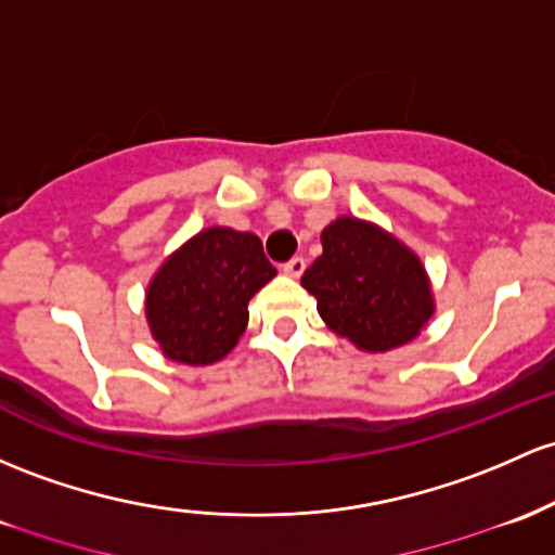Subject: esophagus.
<instances>
[{
	"instance_id": "1",
	"label": "esophagus",
	"mask_w": 555,
	"mask_h": 555,
	"mask_svg": "<svg viewBox=\"0 0 555 555\" xmlns=\"http://www.w3.org/2000/svg\"><path fill=\"white\" fill-rule=\"evenodd\" d=\"M282 271L287 273V276H300V273L306 271V258H300V255H297V258H289L287 263L282 266Z\"/></svg>"
}]
</instances>
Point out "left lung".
Masks as SVG:
<instances>
[{"instance_id":"obj_1","label":"left lung","mask_w":555,"mask_h":555,"mask_svg":"<svg viewBox=\"0 0 555 555\" xmlns=\"http://www.w3.org/2000/svg\"><path fill=\"white\" fill-rule=\"evenodd\" d=\"M324 253L302 273L328 328L361 350L411 343L435 313L422 263L385 231L337 218L321 234Z\"/></svg>"}]
</instances>
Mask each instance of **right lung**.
Instances as JSON below:
<instances>
[{
	"mask_svg": "<svg viewBox=\"0 0 555 555\" xmlns=\"http://www.w3.org/2000/svg\"><path fill=\"white\" fill-rule=\"evenodd\" d=\"M276 276L255 234L208 229L163 263L147 289L152 337L168 358L208 366L247 326V302Z\"/></svg>",
	"mask_w": 555,
	"mask_h": 555,
	"instance_id": "right-lung-1",
	"label": "right lung"
}]
</instances>
